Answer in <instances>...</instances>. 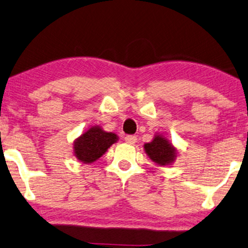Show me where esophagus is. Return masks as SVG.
Instances as JSON below:
<instances>
[{"instance_id":"1","label":"esophagus","mask_w":248,"mask_h":248,"mask_svg":"<svg viewBox=\"0 0 248 248\" xmlns=\"http://www.w3.org/2000/svg\"><path fill=\"white\" fill-rule=\"evenodd\" d=\"M124 140L129 144H134L137 140V137L135 136V135H127V136L124 137Z\"/></svg>"}]
</instances>
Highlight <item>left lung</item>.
<instances>
[{"label":"left lung","instance_id":"left-lung-1","mask_svg":"<svg viewBox=\"0 0 248 248\" xmlns=\"http://www.w3.org/2000/svg\"><path fill=\"white\" fill-rule=\"evenodd\" d=\"M144 149L150 158L159 165H168L176 155V150L160 135H156L151 143H146Z\"/></svg>","mask_w":248,"mask_h":248}]
</instances>
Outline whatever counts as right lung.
I'll return each instance as SVG.
<instances>
[{"mask_svg":"<svg viewBox=\"0 0 248 248\" xmlns=\"http://www.w3.org/2000/svg\"><path fill=\"white\" fill-rule=\"evenodd\" d=\"M117 140L115 134L106 133L99 127H93L74 143V153L79 160L90 164L101 158Z\"/></svg>","mask_w":248,"mask_h":248,"instance_id":"add662e5","label":"right lung"}]
</instances>
